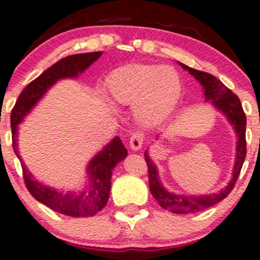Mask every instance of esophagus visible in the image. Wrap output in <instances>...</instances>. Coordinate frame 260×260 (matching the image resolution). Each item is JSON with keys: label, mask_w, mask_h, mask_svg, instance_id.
Here are the masks:
<instances>
[{"label": "esophagus", "mask_w": 260, "mask_h": 260, "mask_svg": "<svg viewBox=\"0 0 260 260\" xmlns=\"http://www.w3.org/2000/svg\"><path fill=\"white\" fill-rule=\"evenodd\" d=\"M145 142V136L142 133H133L129 140V146L133 151H140Z\"/></svg>", "instance_id": "esophagus-1"}]
</instances>
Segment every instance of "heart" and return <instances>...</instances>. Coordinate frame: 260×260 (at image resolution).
<instances>
[{"label": "heart", "instance_id": "b5f03b06", "mask_svg": "<svg viewBox=\"0 0 260 260\" xmlns=\"http://www.w3.org/2000/svg\"><path fill=\"white\" fill-rule=\"evenodd\" d=\"M107 84L114 101L133 106L136 119L148 127L172 114L183 89L180 73L169 65H125L114 70Z\"/></svg>", "mask_w": 260, "mask_h": 260}]
</instances>
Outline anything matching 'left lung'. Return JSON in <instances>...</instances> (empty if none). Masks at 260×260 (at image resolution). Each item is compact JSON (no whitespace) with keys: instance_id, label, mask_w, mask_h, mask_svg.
<instances>
[{"instance_id":"obj_1","label":"left lung","mask_w":260,"mask_h":260,"mask_svg":"<svg viewBox=\"0 0 260 260\" xmlns=\"http://www.w3.org/2000/svg\"><path fill=\"white\" fill-rule=\"evenodd\" d=\"M179 65L182 67V69L187 70L201 84L204 95H205V102H210L211 106L226 118L228 122L234 128L238 137L232 179L224 188H221L217 192L206 193V195H183V193L180 195V193H175L167 190L162 185L161 180H159L158 170H157V166L149 157L148 149H146L145 159L147 166H148L149 191H151L152 196L156 199L159 206L166 209V210L174 212V214H190V212L203 211L205 209L211 208L212 205L217 204L219 201L224 200L234 187L246 156V117L243 111L240 99L219 79L212 77L209 73L199 72V70L192 69V68L182 64V62H179ZM157 137L158 136H156V140Z\"/></svg>"}]
</instances>
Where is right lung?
Segmentation results:
<instances>
[{"label":"right lung","instance_id":"1","mask_svg":"<svg viewBox=\"0 0 260 260\" xmlns=\"http://www.w3.org/2000/svg\"><path fill=\"white\" fill-rule=\"evenodd\" d=\"M103 52H85L64 57L31 81L18 95L11 112L12 147L21 161L23 179L31 195L48 208L67 216H94L107 205L111 192V179L113 169L127 157L128 152L119 137L107 143L86 165V182L79 191H64L51 187L35 179L22 162L18 151V124L35 108L49 89L61 79H77Z\"/></svg>","mask_w":260,"mask_h":260}]
</instances>
